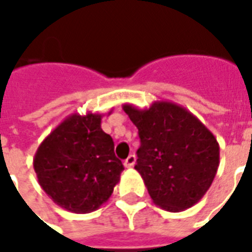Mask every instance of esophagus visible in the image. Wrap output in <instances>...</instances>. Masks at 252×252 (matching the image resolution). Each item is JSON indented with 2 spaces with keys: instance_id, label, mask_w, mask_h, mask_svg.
Wrapping results in <instances>:
<instances>
[{
  "instance_id": "esophagus-1",
  "label": "esophagus",
  "mask_w": 252,
  "mask_h": 252,
  "mask_svg": "<svg viewBox=\"0 0 252 252\" xmlns=\"http://www.w3.org/2000/svg\"><path fill=\"white\" fill-rule=\"evenodd\" d=\"M136 163V156L135 155H129L128 158L126 159V161H124V165H126V168H131V167H133Z\"/></svg>"
}]
</instances>
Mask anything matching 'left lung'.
<instances>
[{
    "label": "left lung",
    "mask_w": 252,
    "mask_h": 252,
    "mask_svg": "<svg viewBox=\"0 0 252 252\" xmlns=\"http://www.w3.org/2000/svg\"><path fill=\"white\" fill-rule=\"evenodd\" d=\"M123 109L139 129L135 169L152 202L169 212L196 204L219 167V144L212 132L172 101H155L147 109L124 104Z\"/></svg>",
    "instance_id": "obj_1"
}]
</instances>
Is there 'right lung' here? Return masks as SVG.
Here are the masks:
<instances>
[{"instance_id":"1","label":"right lung","mask_w":252,"mask_h":252,"mask_svg":"<svg viewBox=\"0 0 252 252\" xmlns=\"http://www.w3.org/2000/svg\"><path fill=\"white\" fill-rule=\"evenodd\" d=\"M101 117L92 112L69 115L34 155L33 167L41 188L66 211H96L120 180L124 167L115 156L112 137L101 129Z\"/></svg>"}]
</instances>
